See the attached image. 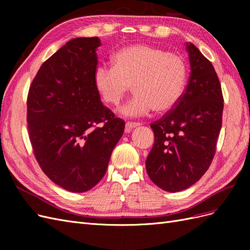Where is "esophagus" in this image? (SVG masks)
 Wrapping results in <instances>:
<instances>
[{"label":"esophagus","mask_w":250,"mask_h":250,"mask_svg":"<svg viewBox=\"0 0 250 250\" xmlns=\"http://www.w3.org/2000/svg\"><path fill=\"white\" fill-rule=\"evenodd\" d=\"M140 125H141V123H138V122H127L126 125H125V131L129 132L132 129V128L138 127Z\"/></svg>","instance_id":"1"}]
</instances>
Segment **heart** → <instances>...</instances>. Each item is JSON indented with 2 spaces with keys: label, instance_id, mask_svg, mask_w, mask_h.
Instances as JSON below:
<instances>
[{
  "label": "heart",
  "instance_id": "b5f03b06",
  "mask_svg": "<svg viewBox=\"0 0 250 250\" xmlns=\"http://www.w3.org/2000/svg\"><path fill=\"white\" fill-rule=\"evenodd\" d=\"M111 66H99L94 73V85L101 99L119 105L130 86L135 95L122 108L128 117L172 110L184 94L188 67L178 54L138 43L122 48L111 57Z\"/></svg>",
  "mask_w": 250,
  "mask_h": 250
}]
</instances>
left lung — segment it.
<instances>
[{"mask_svg": "<svg viewBox=\"0 0 250 250\" xmlns=\"http://www.w3.org/2000/svg\"><path fill=\"white\" fill-rule=\"evenodd\" d=\"M186 47L190 78L176 106L151 123L154 145L146 160L150 179L172 193L193 186L207 172L222 125L223 96L214 66L193 43Z\"/></svg>", "mask_w": 250, "mask_h": 250, "instance_id": "obj_1", "label": "left lung"}]
</instances>
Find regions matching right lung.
Masks as SVG:
<instances>
[{
	"instance_id": "obj_1",
	"label": "right lung",
	"mask_w": 250,
	"mask_h": 250,
	"mask_svg": "<svg viewBox=\"0 0 250 250\" xmlns=\"http://www.w3.org/2000/svg\"><path fill=\"white\" fill-rule=\"evenodd\" d=\"M100 46L99 37L67 42L42 64L29 88L27 122L36 161L53 183L73 193L102 179L125 128L94 85Z\"/></svg>"
}]
</instances>
